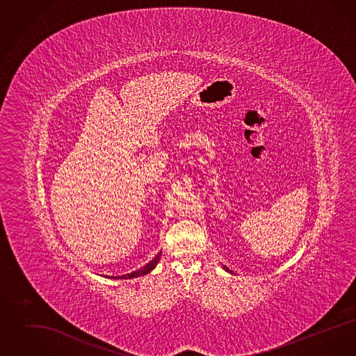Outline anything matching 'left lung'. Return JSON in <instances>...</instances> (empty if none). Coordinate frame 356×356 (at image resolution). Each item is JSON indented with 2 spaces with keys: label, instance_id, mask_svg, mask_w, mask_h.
<instances>
[{
  "label": "left lung",
  "instance_id": "8db88e82",
  "mask_svg": "<svg viewBox=\"0 0 356 356\" xmlns=\"http://www.w3.org/2000/svg\"><path fill=\"white\" fill-rule=\"evenodd\" d=\"M224 270H225V271L229 272V273H234V272L231 271L229 268H227V267H224Z\"/></svg>",
  "mask_w": 356,
  "mask_h": 356
}]
</instances>
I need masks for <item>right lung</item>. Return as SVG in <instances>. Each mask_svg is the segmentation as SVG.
<instances>
[{
	"label": "right lung",
	"instance_id": "1",
	"mask_svg": "<svg viewBox=\"0 0 356 356\" xmlns=\"http://www.w3.org/2000/svg\"><path fill=\"white\" fill-rule=\"evenodd\" d=\"M160 254H161V252L156 254L148 264H145L143 268H140V270H137V271L131 272V273H127V275H122V276H111V279H112V277H113V279H132V277H138V276L147 275V273H149V272L152 271L153 268L156 267L157 261L160 260Z\"/></svg>",
	"mask_w": 356,
	"mask_h": 356
}]
</instances>
